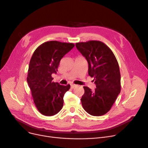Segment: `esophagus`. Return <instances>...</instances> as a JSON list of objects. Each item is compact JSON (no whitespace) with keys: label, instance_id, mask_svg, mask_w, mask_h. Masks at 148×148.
<instances>
[{"label":"esophagus","instance_id":"1","mask_svg":"<svg viewBox=\"0 0 148 148\" xmlns=\"http://www.w3.org/2000/svg\"><path fill=\"white\" fill-rule=\"evenodd\" d=\"M77 85L76 84H71V87L72 89H74V88L76 87Z\"/></svg>","mask_w":148,"mask_h":148}]
</instances>
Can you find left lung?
I'll return each instance as SVG.
<instances>
[{"mask_svg": "<svg viewBox=\"0 0 148 148\" xmlns=\"http://www.w3.org/2000/svg\"><path fill=\"white\" fill-rule=\"evenodd\" d=\"M75 46L88 62V74L94 78L96 89L83 86L82 104L87 113L99 116L107 113L121 92V74L113 51L99 41L77 42Z\"/></svg>", "mask_w": 148, "mask_h": 148, "instance_id": "8db88e82", "label": "left lung"}]
</instances>
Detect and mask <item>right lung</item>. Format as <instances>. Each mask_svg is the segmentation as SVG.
<instances>
[{"label":"right lung","mask_w":148,"mask_h":148,"mask_svg":"<svg viewBox=\"0 0 148 148\" xmlns=\"http://www.w3.org/2000/svg\"><path fill=\"white\" fill-rule=\"evenodd\" d=\"M74 44L57 41L45 42L34 51L30 60L27 82L38 111L45 116H53L62 109L65 93L70 85L52 82L60 61Z\"/></svg>","instance_id":"1"}]
</instances>
